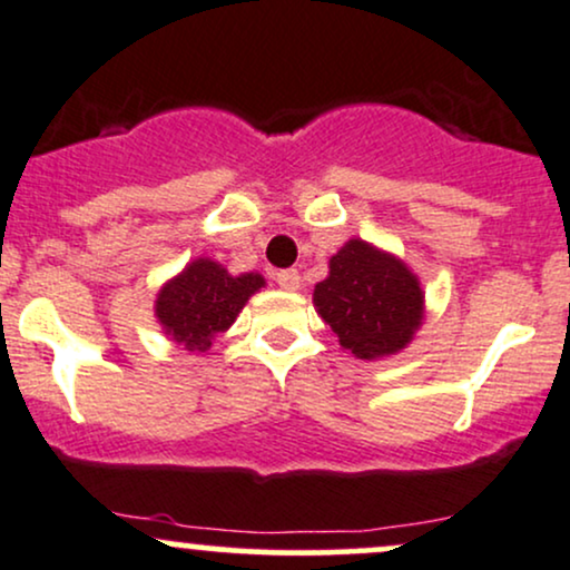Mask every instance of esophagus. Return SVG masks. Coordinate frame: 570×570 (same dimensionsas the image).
<instances>
[{
    "mask_svg": "<svg viewBox=\"0 0 570 570\" xmlns=\"http://www.w3.org/2000/svg\"><path fill=\"white\" fill-rule=\"evenodd\" d=\"M274 279H277V285L283 287V291H298L301 287V274L296 269H283L274 274Z\"/></svg>",
    "mask_w": 570,
    "mask_h": 570,
    "instance_id": "esophagus-1",
    "label": "esophagus"
}]
</instances>
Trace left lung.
I'll list each match as a JSON object with an SVG mask.
<instances>
[{
	"instance_id": "1",
	"label": "left lung",
	"mask_w": 570,
	"mask_h": 570,
	"mask_svg": "<svg viewBox=\"0 0 570 570\" xmlns=\"http://www.w3.org/2000/svg\"><path fill=\"white\" fill-rule=\"evenodd\" d=\"M421 287L403 261L350 239L331 258V274L314 287L317 314L354 357L400 352L421 325Z\"/></svg>"
}]
</instances>
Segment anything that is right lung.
I'll list each match as a JSON object with an SVG mask.
<instances>
[{"label": "right lung", "mask_w": 570, "mask_h": 570, "mask_svg": "<svg viewBox=\"0 0 570 570\" xmlns=\"http://www.w3.org/2000/svg\"><path fill=\"white\" fill-rule=\"evenodd\" d=\"M261 285V274L232 277L216 261L199 258L163 287L157 298V317L167 336L189 352H205L218 333L229 331L245 301Z\"/></svg>", "instance_id": "add662e5"}]
</instances>
